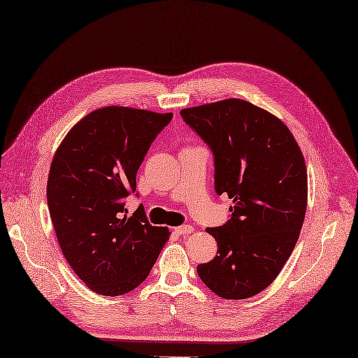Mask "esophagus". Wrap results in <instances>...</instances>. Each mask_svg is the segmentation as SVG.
Wrapping results in <instances>:
<instances>
[{
	"label": "esophagus",
	"instance_id": "34e87169",
	"mask_svg": "<svg viewBox=\"0 0 358 358\" xmlns=\"http://www.w3.org/2000/svg\"><path fill=\"white\" fill-rule=\"evenodd\" d=\"M194 229H192V227H189V225H183V227H178V228H175V232L178 234V236H188V234H191Z\"/></svg>",
	"mask_w": 358,
	"mask_h": 358
}]
</instances>
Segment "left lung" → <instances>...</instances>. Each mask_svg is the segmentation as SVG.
Here are the masks:
<instances>
[{
  "instance_id": "8db88e82",
  "label": "left lung",
  "mask_w": 358,
  "mask_h": 358,
  "mask_svg": "<svg viewBox=\"0 0 358 358\" xmlns=\"http://www.w3.org/2000/svg\"><path fill=\"white\" fill-rule=\"evenodd\" d=\"M180 115L213 154L216 194L234 201L225 224L206 229L217 256L196 273L220 298H252L275 280L299 238L308 199L303 155L285 122L250 102L227 99Z\"/></svg>"
}]
</instances>
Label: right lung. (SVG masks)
Returning <instances> with one entry per match:
<instances>
[{"instance_id":"right-lung-1","label":"right lung","mask_w":358,"mask_h":358,"mask_svg":"<svg viewBox=\"0 0 358 358\" xmlns=\"http://www.w3.org/2000/svg\"><path fill=\"white\" fill-rule=\"evenodd\" d=\"M173 114L106 106L71 129L52 162L47 204L62 253L85 285L120 296L150 275L169 238L142 204L127 216L136 173ZM138 196V194H134Z\"/></svg>"}]
</instances>
